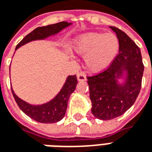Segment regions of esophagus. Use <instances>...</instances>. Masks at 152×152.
<instances>
[{
    "label": "esophagus",
    "mask_w": 152,
    "mask_h": 152,
    "mask_svg": "<svg viewBox=\"0 0 152 152\" xmlns=\"http://www.w3.org/2000/svg\"><path fill=\"white\" fill-rule=\"evenodd\" d=\"M77 80L79 81H85L86 80V76L84 72H79L77 74Z\"/></svg>",
    "instance_id": "esophagus-1"
}]
</instances>
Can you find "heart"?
<instances>
[{
	"label": "heart",
	"mask_w": 152,
	"mask_h": 152,
	"mask_svg": "<svg viewBox=\"0 0 152 152\" xmlns=\"http://www.w3.org/2000/svg\"><path fill=\"white\" fill-rule=\"evenodd\" d=\"M119 42L113 33L91 32L78 37L74 42L73 50L85 55L86 67L92 72L105 69L118 52Z\"/></svg>",
	"instance_id": "b5f03b06"
}]
</instances>
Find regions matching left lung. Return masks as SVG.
<instances>
[{
	"label": "left lung",
	"mask_w": 152,
	"mask_h": 152,
	"mask_svg": "<svg viewBox=\"0 0 152 152\" xmlns=\"http://www.w3.org/2000/svg\"><path fill=\"white\" fill-rule=\"evenodd\" d=\"M117 34L119 52L107 69L87 76L92 113L101 120H110L122 115L137 99L141 89L144 65L139 48L126 34L110 26ZM127 72L126 81L121 85L117 78Z\"/></svg>",
	"instance_id": "1"
}]
</instances>
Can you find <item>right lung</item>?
Returning <instances> with one entry per match:
<instances>
[{
    "instance_id": "right-lung-1",
    "label": "right lung",
    "mask_w": 152,
    "mask_h": 152,
    "mask_svg": "<svg viewBox=\"0 0 152 152\" xmlns=\"http://www.w3.org/2000/svg\"><path fill=\"white\" fill-rule=\"evenodd\" d=\"M70 25L71 23L67 22H61L56 24L36 28L32 32L28 34L17 45L15 50L29 42L37 39H44L52 34L59 33L60 30L67 27ZM76 85L77 78L76 75L69 76L66 80L64 85L63 86L60 92L57 94V96L50 102L41 105H32L28 104L27 102H24L17 96L12 88L11 90L19 108L30 118L42 123H55L60 121L64 117L67 108L68 99L71 94L76 89Z\"/></svg>"
}]
</instances>
